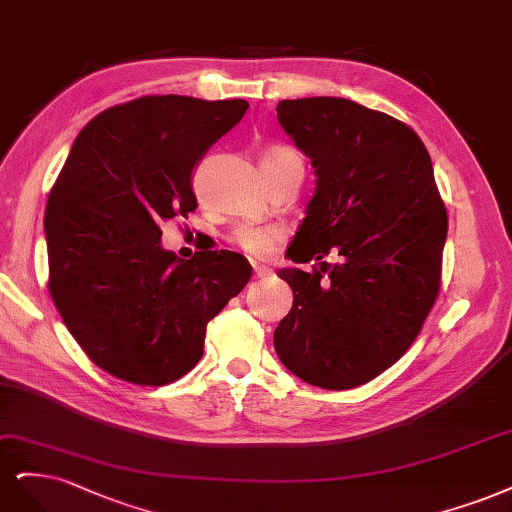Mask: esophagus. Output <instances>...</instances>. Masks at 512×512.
Here are the masks:
<instances>
[{
	"label": "esophagus",
	"mask_w": 512,
	"mask_h": 512,
	"mask_svg": "<svg viewBox=\"0 0 512 512\" xmlns=\"http://www.w3.org/2000/svg\"><path fill=\"white\" fill-rule=\"evenodd\" d=\"M253 274H255V278H266V276H270V270L263 268V266H255Z\"/></svg>",
	"instance_id": "34e87169"
}]
</instances>
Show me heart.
I'll return each mask as SVG.
<instances>
[{
  "mask_svg": "<svg viewBox=\"0 0 512 512\" xmlns=\"http://www.w3.org/2000/svg\"><path fill=\"white\" fill-rule=\"evenodd\" d=\"M283 155H298V153H293L291 148H285V146H276L266 153V157H283ZM283 236H285L283 227L278 225L240 223L232 229L229 240H232V244H236L244 253H249L253 257H266L274 249V244Z\"/></svg>",
  "mask_w": 512,
  "mask_h": 512,
  "instance_id": "b5f03b06",
  "label": "heart"
}]
</instances>
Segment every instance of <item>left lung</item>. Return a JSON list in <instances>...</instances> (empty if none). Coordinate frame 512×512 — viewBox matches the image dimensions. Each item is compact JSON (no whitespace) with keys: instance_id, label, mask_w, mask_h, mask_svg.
<instances>
[{"instance_id":"left-lung-1","label":"left lung","mask_w":512,"mask_h":512,"mask_svg":"<svg viewBox=\"0 0 512 512\" xmlns=\"http://www.w3.org/2000/svg\"><path fill=\"white\" fill-rule=\"evenodd\" d=\"M276 117L317 187L283 268L293 306L274 332L283 366L321 389H353L415 342L440 289L447 210L421 138L344 97L283 100Z\"/></svg>"}]
</instances>
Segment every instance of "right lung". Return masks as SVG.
Returning a JSON list of instances; mask_svg holds the SVG:
<instances>
[{
  "instance_id": "right-lung-1",
  "label": "right lung",
  "mask_w": 512,
  "mask_h": 512,
  "mask_svg": "<svg viewBox=\"0 0 512 512\" xmlns=\"http://www.w3.org/2000/svg\"><path fill=\"white\" fill-rule=\"evenodd\" d=\"M249 102L148 95L91 119L48 195V291L95 366L136 385L195 368L206 325L251 278L232 251L178 259L163 221L197 208L193 170Z\"/></svg>"
}]
</instances>
